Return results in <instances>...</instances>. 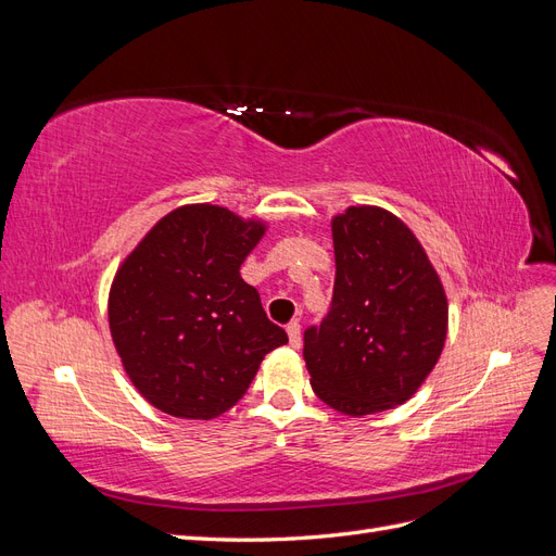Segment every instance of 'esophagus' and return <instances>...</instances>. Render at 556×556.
Returning <instances> with one entry per match:
<instances>
[{"label":"esophagus","mask_w":556,"mask_h":556,"mask_svg":"<svg viewBox=\"0 0 556 556\" xmlns=\"http://www.w3.org/2000/svg\"><path fill=\"white\" fill-rule=\"evenodd\" d=\"M288 336H290V345L292 348L301 345V325H299V319H292V323L288 325Z\"/></svg>","instance_id":"esophagus-1"}]
</instances>
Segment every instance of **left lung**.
I'll return each mask as SVG.
<instances>
[{
    "label": "left lung",
    "mask_w": 556,
    "mask_h": 556,
    "mask_svg": "<svg viewBox=\"0 0 556 556\" xmlns=\"http://www.w3.org/2000/svg\"><path fill=\"white\" fill-rule=\"evenodd\" d=\"M329 313L304 331L315 394L343 415L401 406L441 357L447 299L425 248L396 215L352 206L331 223Z\"/></svg>",
    "instance_id": "obj_1"
}]
</instances>
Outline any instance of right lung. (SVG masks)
I'll return each instance as SVG.
<instances>
[{"label":"right lung","mask_w":556,"mask_h":556,"mask_svg":"<svg viewBox=\"0 0 556 556\" xmlns=\"http://www.w3.org/2000/svg\"><path fill=\"white\" fill-rule=\"evenodd\" d=\"M264 233L227 208L164 215L125 260L109 296L117 355L162 413L213 419L229 410L288 333L266 317L239 268Z\"/></svg>","instance_id":"obj_1"}]
</instances>
